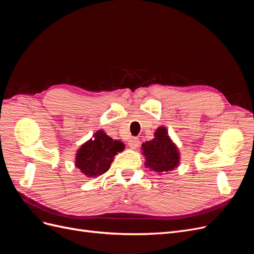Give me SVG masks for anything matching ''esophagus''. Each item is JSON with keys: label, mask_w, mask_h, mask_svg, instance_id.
Returning <instances> with one entry per match:
<instances>
[{"label": "esophagus", "mask_w": 254, "mask_h": 254, "mask_svg": "<svg viewBox=\"0 0 254 254\" xmlns=\"http://www.w3.org/2000/svg\"><path fill=\"white\" fill-rule=\"evenodd\" d=\"M139 144H140V141L137 137H130V140L128 141V145L130 148L132 149H136L137 147H139Z\"/></svg>", "instance_id": "1"}]
</instances>
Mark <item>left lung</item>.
<instances>
[{
  "mask_svg": "<svg viewBox=\"0 0 254 254\" xmlns=\"http://www.w3.org/2000/svg\"><path fill=\"white\" fill-rule=\"evenodd\" d=\"M142 150L146 160L145 166L153 172H171L179 165L180 153L178 148L163 126L156 130L155 137L151 141L142 144Z\"/></svg>",
  "mask_w": 254,
  "mask_h": 254,
  "instance_id": "1",
  "label": "left lung"
}]
</instances>
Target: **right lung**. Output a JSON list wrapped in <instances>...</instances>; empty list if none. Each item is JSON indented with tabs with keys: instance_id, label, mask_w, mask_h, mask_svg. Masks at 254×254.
Wrapping results in <instances>:
<instances>
[{
	"instance_id": "1",
	"label": "right lung",
	"mask_w": 254,
	"mask_h": 254,
	"mask_svg": "<svg viewBox=\"0 0 254 254\" xmlns=\"http://www.w3.org/2000/svg\"><path fill=\"white\" fill-rule=\"evenodd\" d=\"M93 136V139L81 145L75 159V166L88 178L106 173L110 168L114 156L125 148L121 141L112 140L103 130H98Z\"/></svg>"
}]
</instances>
